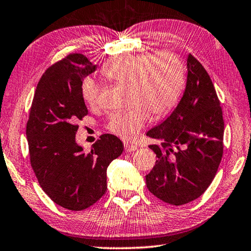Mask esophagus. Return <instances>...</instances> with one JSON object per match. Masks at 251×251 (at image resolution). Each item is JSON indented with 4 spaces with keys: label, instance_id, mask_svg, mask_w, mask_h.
<instances>
[{
    "label": "esophagus",
    "instance_id": "1",
    "mask_svg": "<svg viewBox=\"0 0 251 251\" xmlns=\"http://www.w3.org/2000/svg\"><path fill=\"white\" fill-rule=\"evenodd\" d=\"M124 147L126 152H134V151H136L138 149V146L134 144H129V143H124Z\"/></svg>",
    "mask_w": 251,
    "mask_h": 251
}]
</instances>
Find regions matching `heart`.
I'll return each instance as SVG.
<instances>
[{
  "label": "heart",
  "instance_id": "1",
  "mask_svg": "<svg viewBox=\"0 0 251 251\" xmlns=\"http://www.w3.org/2000/svg\"><path fill=\"white\" fill-rule=\"evenodd\" d=\"M101 75L108 80L130 86V102L134 106L111 114L107 123L108 130L124 140H132L140 133L150 114L155 118L170 114L185 82L184 65L171 51L119 55L102 67ZM80 90L87 104H98L99 87L93 79H83Z\"/></svg>",
  "mask_w": 251,
  "mask_h": 251
}]
</instances>
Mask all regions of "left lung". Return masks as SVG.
Masks as SVG:
<instances>
[{"mask_svg": "<svg viewBox=\"0 0 251 251\" xmlns=\"http://www.w3.org/2000/svg\"><path fill=\"white\" fill-rule=\"evenodd\" d=\"M184 94L173 113L147 132L157 161L147 174L150 192L163 202L182 205L196 200L211 184L224 154L225 123L209 74L188 55Z\"/></svg>", "mask_w": 251, "mask_h": 251, "instance_id": "1", "label": "left lung"}]
</instances>
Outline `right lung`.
I'll return each instance as SVG.
<instances>
[{
	"label": "right lung",
	"mask_w": 251,
	"mask_h": 251,
	"mask_svg": "<svg viewBox=\"0 0 251 251\" xmlns=\"http://www.w3.org/2000/svg\"><path fill=\"white\" fill-rule=\"evenodd\" d=\"M95 70L96 65L81 53L50 66L35 89L26 123L30 162L40 186L71 211L89 208L104 196L107 168L124 151L111 134H102L88 153L75 143V123L88 114L81 82Z\"/></svg>",
	"instance_id": "obj_1"
}]
</instances>
